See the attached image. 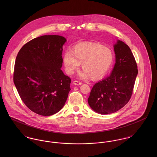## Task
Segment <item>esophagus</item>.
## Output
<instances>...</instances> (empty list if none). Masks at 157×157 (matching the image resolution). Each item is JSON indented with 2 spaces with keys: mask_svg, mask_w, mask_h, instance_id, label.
<instances>
[{
  "mask_svg": "<svg viewBox=\"0 0 157 157\" xmlns=\"http://www.w3.org/2000/svg\"><path fill=\"white\" fill-rule=\"evenodd\" d=\"M73 83L75 85H82V83L80 81H77V80H75L73 82Z\"/></svg>",
  "mask_w": 157,
  "mask_h": 157,
  "instance_id": "esophagus-1",
  "label": "esophagus"
}]
</instances>
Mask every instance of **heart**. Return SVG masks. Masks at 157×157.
Masks as SVG:
<instances>
[{
	"mask_svg": "<svg viewBox=\"0 0 157 157\" xmlns=\"http://www.w3.org/2000/svg\"><path fill=\"white\" fill-rule=\"evenodd\" d=\"M113 60L111 49L94 42H82L74 45L72 51H67L63 56L65 71L72 75L82 63L83 69L79 73L82 78L103 77L110 69Z\"/></svg>",
	"mask_w": 157,
	"mask_h": 157,
	"instance_id": "obj_1",
	"label": "heart"
}]
</instances>
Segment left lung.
Here are the masks:
<instances>
[{
    "mask_svg": "<svg viewBox=\"0 0 157 157\" xmlns=\"http://www.w3.org/2000/svg\"><path fill=\"white\" fill-rule=\"evenodd\" d=\"M113 48L115 64L112 73L93 86L88 99L90 107L103 115L117 112L128 103L138 74L130 48L121 40Z\"/></svg>",
    "mask_w": 157,
    "mask_h": 157,
    "instance_id": "8db88e82",
    "label": "left lung"
}]
</instances>
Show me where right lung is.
<instances>
[{
  "label": "right lung",
  "mask_w": 157,
  "mask_h": 157,
  "mask_svg": "<svg viewBox=\"0 0 157 157\" xmlns=\"http://www.w3.org/2000/svg\"><path fill=\"white\" fill-rule=\"evenodd\" d=\"M66 41L60 36H42L27 42L17 54L14 85L25 105L39 115L59 112L67 100L71 79L60 69Z\"/></svg>",
  "instance_id": "obj_1"
}]
</instances>
